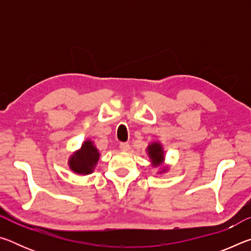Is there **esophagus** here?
<instances>
[{"instance_id":"obj_1","label":"esophagus","mask_w":251,"mask_h":251,"mask_svg":"<svg viewBox=\"0 0 251 251\" xmlns=\"http://www.w3.org/2000/svg\"><path fill=\"white\" fill-rule=\"evenodd\" d=\"M120 150L122 151H129V144L128 143H121Z\"/></svg>"}]
</instances>
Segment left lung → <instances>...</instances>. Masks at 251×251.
<instances>
[{"label": "left lung", "mask_w": 251, "mask_h": 251, "mask_svg": "<svg viewBox=\"0 0 251 251\" xmlns=\"http://www.w3.org/2000/svg\"><path fill=\"white\" fill-rule=\"evenodd\" d=\"M146 151L148 154V157L151 158V163L152 167H158V166H163L164 161H165V151L163 145L159 142H152L151 143L148 147L146 148ZM168 169L167 166H163L161 167V171L158 172L159 174L166 172Z\"/></svg>", "instance_id": "left-lung-1"}]
</instances>
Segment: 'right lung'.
<instances>
[{
  "label": "right lung",
  "mask_w": 251,
  "mask_h": 251,
  "mask_svg": "<svg viewBox=\"0 0 251 251\" xmlns=\"http://www.w3.org/2000/svg\"><path fill=\"white\" fill-rule=\"evenodd\" d=\"M100 159V151L90 139L85 141L78 151L69 158V166L77 175H88L94 172Z\"/></svg>",
  "instance_id": "right-lung-1"
}]
</instances>
